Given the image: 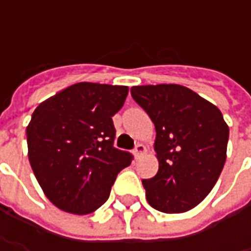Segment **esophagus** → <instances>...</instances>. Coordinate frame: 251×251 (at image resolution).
I'll use <instances>...</instances> for the list:
<instances>
[{"instance_id": "34e87169", "label": "esophagus", "mask_w": 251, "mask_h": 251, "mask_svg": "<svg viewBox=\"0 0 251 251\" xmlns=\"http://www.w3.org/2000/svg\"><path fill=\"white\" fill-rule=\"evenodd\" d=\"M145 152H147L145 145H144V144H137V147H135V150H134V155H135V158H137V159H140L141 156H142Z\"/></svg>"}]
</instances>
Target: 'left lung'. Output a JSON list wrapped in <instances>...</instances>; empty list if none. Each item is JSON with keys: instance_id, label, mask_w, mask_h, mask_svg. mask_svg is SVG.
I'll return each mask as SVG.
<instances>
[{"instance_id": "left-lung-1", "label": "left lung", "mask_w": 251, "mask_h": 251, "mask_svg": "<svg viewBox=\"0 0 251 251\" xmlns=\"http://www.w3.org/2000/svg\"><path fill=\"white\" fill-rule=\"evenodd\" d=\"M155 124L159 170L142 180L151 207L180 214L197 207L215 186L226 160L229 127L215 104L181 85L131 88Z\"/></svg>"}]
</instances>
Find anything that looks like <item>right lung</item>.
I'll return each mask as SVG.
<instances>
[{
	"label": "right lung",
	"instance_id": "1",
	"mask_svg": "<svg viewBox=\"0 0 251 251\" xmlns=\"http://www.w3.org/2000/svg\"><path fill=\"white\" fill-rule=\"evenodd\" d=\"M128 86L79 82L42 101L26 128L27 156L40 187L65 212L86 215L110 196L132 155L113 147L111 117Z\"/></svg>",
	"mask_w": 251,
	"mask_h": 251
}]
</instances>
